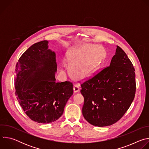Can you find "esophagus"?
<instances>
[{
  "label": "esophagus",
  "instance_id": "1",
  "mask_svg": "<svg viewBox=\"0 0 149 149\" xmlns=\"http://www.w3.org/2000/svg\"><path fill=\"white\" fill-rule=\"evenodd\" d=\"M79 86H78V85H75V86H74V93H77L78 91H79Z\"/></svg>",
  "mask_w": 149,
  "mask_h": 149
}]
</instances>
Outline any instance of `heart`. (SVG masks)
I'll use <instances>...</instances> for the list:
<instances>
[{"instance_id": "1", "label": "heart", "mask_w": 149, "mask_h": 149, "mask_svg": "<svg viewBox=\"0 0 149 149\" xmlns=\"http://www.w3.org/2000/svg\"><path fill=\"white\" fill-rule=\"evenodd\" d=\"M105 51L100 46L84 44L71 48L67 59L71 75L76 79H84L95 72L105 57Z\"/></svg>"}]
</instances>
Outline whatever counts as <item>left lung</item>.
<instances>
[{
	"instance_id": "obj_1",
	"label": "left lung",
	"mask_w": 149,
	"mask_h": 149,
	"mask_svg": "<svg viewBox=\"0 0 149 149\" xmlns=\"http://www.w3.org/2000/svg\"><path fill=\"white\" fill-rule=\"evenodd\" d=\"M134 71L125 52L117 46L110 66L81 85L84 118L97 127L111 125L118 121L135 96Z\"/></svg>"
}]
</instances>
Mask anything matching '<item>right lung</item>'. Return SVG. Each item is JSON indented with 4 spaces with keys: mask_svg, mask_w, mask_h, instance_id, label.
<instances>
[{
    "mask_svg": "<svg viewBox=\"0 0 149 149\" xmlns=\"http://www.w3.org/2000/svg\"><path fill=\"white\" fill-rule=\"evenodd\" d=\"M56 71L55 53L48 49V40L30 47L16 65L17 99L26 114L38 123L57 120L73 94L72 82H56Z\"/></svg>",
    "mask_w": 149,
    "mask_h": 149,
    "instance_id": "1",
    "label": "right lung"
}]
</instances>
